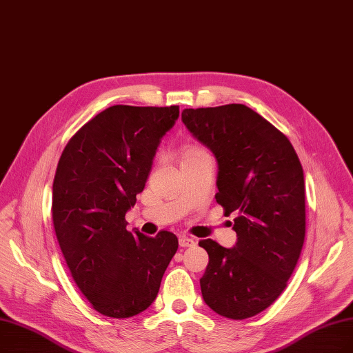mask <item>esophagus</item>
I'll list each match as a JSON object with an SVG mask.
<instances>
[{
  "mask_svg": "<svg viewBox=\"0 0 353 353\" xmlns=\"http://www.w3.org/2000/svg\"><path fill=\"white\" fill-rule=\"evenodd\" d=\"M194 243H196L194 239H192V238H189V236H180V238H179V245H180V247H183V248L193 247Z\"/></svg>",
  "mask_w": 353,
  "mask_h": 353,
  "instance_id": "1",
  "label": "esophagus"
}]
</instances>
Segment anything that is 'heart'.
Here are the masks:
<instances>
[{
    "instance_id": "1",
    "label": "heart",
    "mask_w": 353,
    "mask_h": 353,
    "mask_svg": "<svg viewBox=\"0 0 353 353\" xmlns=\"http://www.w3.org/2000/svg\"><path fill=\"white\" fill-rule=\"evenodd\" d=\"M201 154H206V152L202 148H197V147H189L185 154H183V160L189 159V157H194V156H201Z\"/></svg>"
}]
</instances>
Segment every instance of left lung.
Returning a JSON list of instances; mask_svg holds the SVG:
<instances>
[{"label": "left lung", "mask_w": 353, "mask_h": 353, "mask_svg": "<svg viewBox=\"0 0 353 353\" xmlns=\"http://www.w3.org/2000/svg\"><path fill=\"white\" fill-rule=\"evenodd\" d=\"M181 121L218 163L214 199L235 212L236 242H199L209 255L201 288L218 314L242 320L277 300L305 235L304 174L287 137L242 103L185 110Z\"/></svg>", "instance_id": "left-lung-1"}]
</instances>
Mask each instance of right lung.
Returning a JSON list of instances; mask_svg holds the SVG:
<instances>
[{"mask_svg":"<svg viewBox=\"0 0 353 353\" xmlns=\"http://www.w3.org/2000/svg\"><path fill=\"white\" fill-rule=\"evenodd\" d=\"M177 118L179 106H110L73 135L59 160L56 236L76 285L103 316L148 309L179 248L174 234L128 232L125 221Z\"/></svg>","mask_w":353,"mask_h":353,"instance_id":"right-lung-1","label":"right lung"}]
</instances>
